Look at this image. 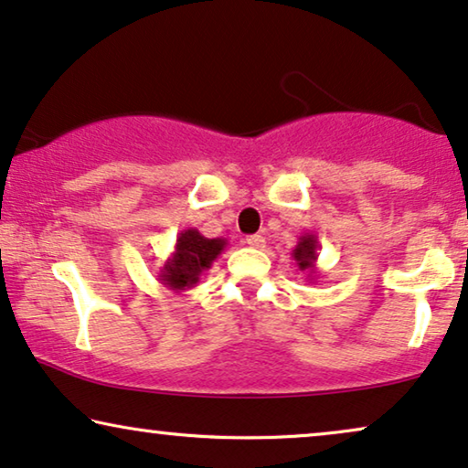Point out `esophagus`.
<instances>
[{
  "label": "esophagus",
  "mask_w": 468,
  "mask_h": 468,
  "mask_svg": "<svg viewBox=\"0 0 468 468\" xmlns=\"http://www.w3.org/2000/svg\"><path fill=\"white\" fill-rule=\"evenodd\" d=\"M246 244L250 248H265V238L263 235H248L246 238Z\"/></svg>",
  "instance_id": "obj_1"
}]
</instances>
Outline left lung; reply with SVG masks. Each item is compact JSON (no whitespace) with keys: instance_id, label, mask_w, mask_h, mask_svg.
<instances>
[{"instance_id":"1","label":"left lung","mask_w":468,"mask_h":468,"mask_svg":"<svg viewBox=\"0 0 468 468\" xmlns=\"http://www.w3.org/2000/svg\"><path fill=\"white\" fill-rule=\"evenodd\" d=\"M292 261H295L297 270L306 276L308 282H314L319 276V267H316V259H319V239L314 233H302L297 239V246L291 252Z\"/></svg>"}]
</instances>
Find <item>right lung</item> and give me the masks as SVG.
I'll return each instance as SVG.
<instances>
[{
	"mask_svg": "<svg viewBox=\"0 0 468 468\" xmlns=\"http://www.w3.org/2000/svg\"><path fill=\"white\" fill-rule=\"evenodd\" d=\"M229 241L222 238H205L197 229H186L177 235L171 257L160 267L158 280L169 291L184 292L198 284L203 271L220 257Z\"/></svg>",
	"mask_w": 468,
	"mask_h": 468,
	"instance_id": "right-lung-1",
	"label": "right lung"
}]
</instances>
